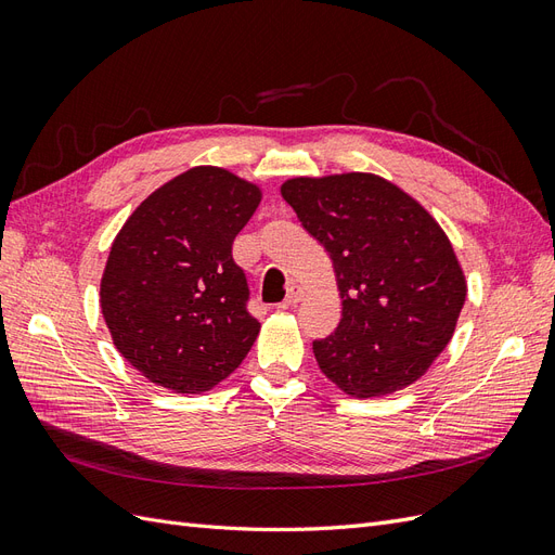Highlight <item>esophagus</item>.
<instances>
[{
    "label": "esophagus",
    "mask_w": 555,
    "mask_h": 555,
    "mask_svg": "<svg viewBox=\"0 0 555 555\" xmlns=\"http://www.w3.org/2000/svg\"><path fill=\"white\" fill-rule=\"evenodd\" d=\"M300 300H304V289H300L298 284H292L289 292H287V298L282 300L280 308H294V306L300 304Z\"/></svg>",
    "instance_id": "1"
}]
</instances>
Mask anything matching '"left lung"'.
Wrapping results in <instances>:
<instances>
[{"label": "left lung", "instance_id": "left-lung-1", "mask_svg": "<svg viewBox=\"0 0 555 555\" xmlns=\"http://www.w3.org/2000/svg\"><path fill=\"white\" fill-rule=\"evenodd\" d=\"M282 196L338 278L343 319L312 343L322 373L357 398L416 382L449 345L465 304V278L440 224L373 173L294 178Z\"/></svg>", "mask_w": 555, "mask_h": 555}]
</instances>
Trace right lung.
I'll list each match as a JSON object with an SVG mask.
<instances>
[{
  "label": "right lung",
  "mask_w": 555,
  "mask_h": 555,
  "mask_svg": "<svg viewBox=\"0 0 555 555\" xmlns=\"http://www.w3.org/2000/svg\"><path fill=\"white\" fill-rule=\"evenodd\" d=\"M261 201L217 166L176 176L117 233L102 278V312L117 351L176 393L208 391L255 345L261 324L231 245Z\"/></svg>",
  "instance_id": "1"
}]
</instances>
